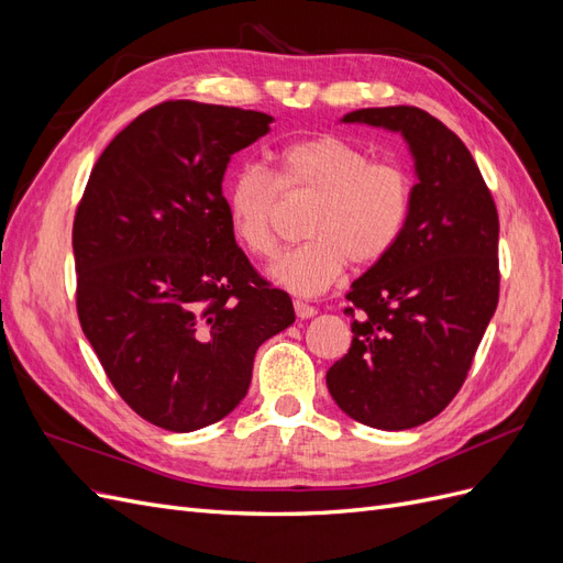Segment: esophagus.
<instances>
[{
  "label": "esophagus",
  "instance_id": "34e87169",
  "mask_svg": "<svg viewBox=\"0 0 563 563\" xmlns=\"http://www.w3.org/2000/svg\"><path fill=\"white\" fill-rule=\"evenodd\" d=\"M294 310H296V314H298L300 319H310V317L317 314V308H312V305L302 302V300H294Z\"/></svg>",
  "mask_w": 563,
  "mask_h": 563
}]
</instances>
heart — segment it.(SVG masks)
<instances>
[{"label":"heart","mask_w":563,"mask_h":563,"mask_svg":"<svg viewBox=\"0 0 563 563\" xmlns=\"http://www.w3.org/2000/svg\"><path fill=\"white\" fill-rule=\"evenodd\" d=\"M286 199L310 197L302 236L308 242L282 253L269 277L298 296H317L340 277L345 263L364 269L397 246L413 207V178L397 162H378L335 133L286 145L277 172L246 164L225 192L234 242L255 258L277 249V216Z\"/></svg>","instance_id":"obj_1"}]
</instances>
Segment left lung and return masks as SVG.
<instances>
[{
    "mask_svg": "<svg viewBox=\"0 0 563 563\" xmlns=\"http://www.w3.org/2000/svg\"><path fill=\"white\" fill-rule=\"evenodd\" d=\"M343 122L401 131L418 183L397 246L345 296L352 345L327 385L356 422L418 428L463 387L498 308V209L465 143L430 112L364 108Z\"/></svg>",
    "mask_w": 563,
    "mask_h": 563,
    "instance_id": "obj_1",
    "label": "left lung"
}]
</instances>
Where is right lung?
Listing matches in <instances>:
<instances>
[{
    "label": "right lung",
    "instance_id": "right-lung-1",
    "mask_svg": "<svg viewBox=\"0 0 563 563\" xmlns=\"http://www.w3.org/2000/svg\"><path fill=\"white\" fill-rule=\"evenodd\" d=\"M265 112L164 100L119 131L75 211L77 317L117 395L143 420L192 432L246 397L253 356L294 302L230 232V157Z\"/></svg>",
    "mask_w": 563,
    "mask_h": 563
}]
</instances>
